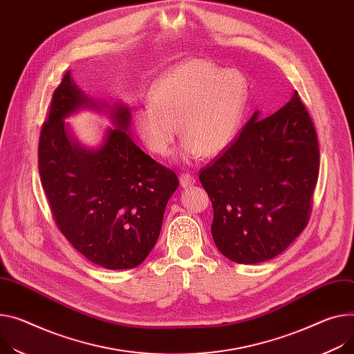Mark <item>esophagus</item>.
Instances as JSON below:
<instances>
[{
	"label": "esophagus",
	"instance_id": "1",
	"mask_svg": "<svg viewBox=\"0 0 354 354\" xmlns=\"http://www.w3.org/2000/svg\"><path fill=\"white\" fill-rule=\"evenodd\" d=\"M196 183V178L189 174V173H181L180 174V184L184 187V188H187V187H189V185H193Z\"/></svg>",
	"mask_w": 354,
	"mask_h": 354
}]
</instances>
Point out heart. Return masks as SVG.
Returning <instances> with one entry per match:
<instances>
[{"label": "heart", "instance_id": "b5f03b06", "mask_svg": "<svg viewBox=\"0 0 354 354\" xmlns=\"http://www.w3.org/2000/svg\"><path fill=\"white\" fill-rule=\"evenodd\" d=\"M247 103L248 84L241 72L189 59L156 80L150 102L134 109L133 124L156 156L171 153L180 126L184 160L214 157L234 142Z\"/></svg>", "mask_w": 354, "mask_h": 354}]
</instances>
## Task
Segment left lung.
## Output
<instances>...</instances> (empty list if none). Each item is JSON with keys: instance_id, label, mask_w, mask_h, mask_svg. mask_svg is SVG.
Returning <instances> with one entry per match:
<instances>
[{"instance_id": "left-lung-1", "label": "left lung", "mask_w": 354, "mask_h": 354, "mask_svg": "<svg viewBox=\"0 0 354 354\" xmlns=\"http://www.w3.org/2000/svg\"><path fill=\"white\" fill-rule=\"evenodd\" d=\"M317 176V136L297 92L274 115L261 119L257 111L200 173L216 248L236 263L283 252L308 225Z\"/></svg>"}]
</instances>
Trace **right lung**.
<instances>
[{
    "mask_svg": "<svg viewBox=\"0 0 354 354\" xmlns=\"http://www.w3.org/2000/svg\"><path fill=\"white\" fill-rule=\"evenodd\" d=\"M111 115L99 149H86L68 136L63 120L79 108ZM130 109L88 97L68 71L55 89L42 124L38 167L57 227L73 248L106 269L140 265L161 231L166 205L178 187L165 167L129 136Z\"/></svg>",
    "mask_w": 354,
    "mask_h": 354,
    "instance_id": "add662e5",
    "label": "right lung"
}]
</instances>
